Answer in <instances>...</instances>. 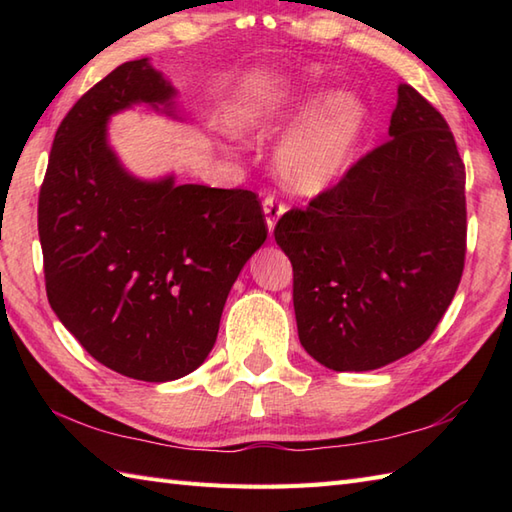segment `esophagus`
<instances>
[{
  "label": "esophagus",
  "mask_w": 512,
  "mask_h": 512,
  "mask_svg": "<svg viewBox=\"0 0 512 512\" xmlns=\"http://www.w3.org/2000/svg\"><path fill=\"white\" fill-rule=\"evenodd\" d=\"M286 211V204L281 202L275 193H268L264 198V213H266V224H268V231L273 233L275 231V224L281 215Z\"/></svg>",
  "instance_id": "obj_1"
}]
</instances>
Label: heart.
<instances>
[{
    "mask_svg": "<svg viewBox=\"0 0 512 512\" xmlns=\"http://www.w3.org/2000/svg\"><path fill=\"white\" fill-rule=\"evenodd\" d=\"M310 101L286 96L284 101L262 99L248 105L242 125L264 127L290 118ZM365 105L352 92H334L310 110L279 151L281 176L292 189L317 193L341 176L350 165L365 127Z\"/></svg>",
    "mask_w": 512,
    "mask_h": 512,
    "instance_id": "obj_1",
    "label": "heart"
}]
</instances>
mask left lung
Segmentation results:
<instances>
[{
  "mask_svg": "<svg viewBox=\"0 0 512 512\" xmlns=\"http://www.w3.org/2000/svg\"><path fill=\"white\" fill-rule=\"evenodd\" d=\"M389 136L275 226L292 264L299 341L334 372L418 350L462 279L466 173L447 121L400 85Z\"/></svg>",
  "mask_w": 512,
  "mask_h": 512,
  "instance_id": "obj_1",
  "label": "left lung"
}]
</instances>
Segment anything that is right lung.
I'll return each instance as SVG.
<instances>
[{
	"instance_id": "add662e5",
	"label": "right lung",
	"mask_w": 512,
	"mask_h": 512,
	"mask_svg": "<svg viewBox=\"0 0 512 512\" xmlns=\"http://www.w3.org/2000/svg\"><path fill=\"white\" fill-rule=\"evenodd\" d=\"M171 96L147 59L85 92L54 134L37 209L52 310L96 361L147 383L204 363L228 292L268 235L253 191L140 182L118 165L107 116Z\"/></svg>"
}]
</instances>
